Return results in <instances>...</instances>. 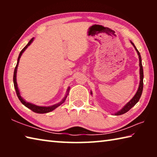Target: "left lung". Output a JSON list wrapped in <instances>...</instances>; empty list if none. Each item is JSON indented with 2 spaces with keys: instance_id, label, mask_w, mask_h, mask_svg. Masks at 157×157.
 Segmentation results:
<instances>
[{
  "instance_id": "1",
  "label": "left lung",
  "mask_w": 157,
  "mask_h": 157,
  "mask_svg": "<svg viewBox=\"0 0 157 157\" xmlns=\"http://www.w3.org/2000/svg\"><path fill=\"white\" fill-rule=\"evenodd\" d=\"M131 44H132V46L134 47L135 50L137 52V54L139 55V67H140V70H139V73H140V82H139V89H138L136 93V94L134 95L131 100H129V102H128L127 104L124 106V107L121 109V110H119L118 111H117L116 113H115L116 116H119V115H122V114L125 113L127 112L130 109H132L134 106L136 104V103L139 102V100L140 99V96H141L142 92H143V66H142V61H141V57H140V52H139V50H137L136 46H134V43L132 41H130ZM92 91H91V95H92Z\"/></svg>"
}]
</instances>
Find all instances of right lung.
I'll return each instance as SVG.
<instances>
[{
  "label": "right lung",
  "instance_id": "obj_1",
  "mask_svg": "<svg viewBox=\"0 0 157 157\" xmlns=\"http://www.w3.org/2000/svg\"><path fill=\"white\" fill-rule=\"evenodd\" d=\"M34 39L33 38L31 39V40L28 42V44L26 45V46L23 48V50H21V52L19 53V55H18V60H17V66H16L15 69H14V77H13V82H14V89L16 90V93H17V95L18 98V99L21 101V102L22 103L23 105H25L26 107H28V109H30V110H32L34 112L37 113H48L50 112V111H52L53 110H55V109L57 108L59 106H60L62 104H63V102H65V100L66 99V98H67V95H68V92L70 91V86L68 87L67 89V91H66V94L65 95L64 98H63L61 102H59V103H57V104L55 105H53L51 106H48V107H46V106H38V105H36L34 104H33V103L31 102H28L27 101H25V99H23V98L21 97V94H20V91H19V89L18 88V84H17V68H18V63H19V60H20V58L21 57V55L23 53V52L25 51V50L27 49V48L30 46V45L33 43V41H34Z\"/></svg>",
  "mask_w": 157,
  "mask_h": 157
}]
</instances>
